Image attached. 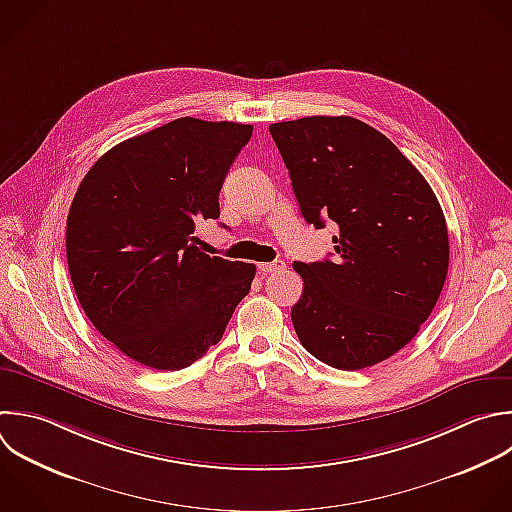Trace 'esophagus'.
I'll use <instances>...</instances> for the list:
<instances>
[{"label": "esophagus", "instance_id": "1", "mask_svg": "<svg viewBox=\"0 0 512 512\" xmlns=\"http://www.w3.org/2000/svg\"><path fill=\"white\" fill-rule=\"evenodd\" d=\"M286 268V264L282 260H274V262H262L258 264V270L262 274H272V272H282Z\"/></svg>", "mask_w": 512, "mask_h": 512}]
</instances>
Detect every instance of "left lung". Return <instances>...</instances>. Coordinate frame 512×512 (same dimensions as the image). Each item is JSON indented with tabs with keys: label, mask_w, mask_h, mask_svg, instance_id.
Wrapping results in <instances>:
<instances>
[{
	"label": "left lung",
	"mask_w": 512,
	"mask_h": 512,
	"mask_svg": "<svg viewBox=\"0 0 512 512\" xmlns=\"http://www.w3.org/2000/svg\"><path fill=\"white\" fill-rule=\"evenodd\" d=\"M300 212L334 222L336 258L294 262L292 306L302 346L340 370L374 366L418 332L448 272V230L424 176L372 126L310 116L270 126Z\"/></svg>",
	"instance_id": "left-lung-1"
}]
</instances>
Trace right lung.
<instances>
[{"label": "right lung", "instance_id": "1", "mask_svg": "<svg viewBox=\"0 0 512 512\" xmlns=\"http://www.w3.org/2000/svg\"><path fill=\"white\" fill-rule=\"evenodd\" d=\"M252 126L178 118L108 150L66 224L68 268L90 322L118 350L180 370L218 344L254 264L208 256L196 224L220 218L224 178Z\"/></svg>", "mask_w": 512, "mask_h": 512}]
</instances>
